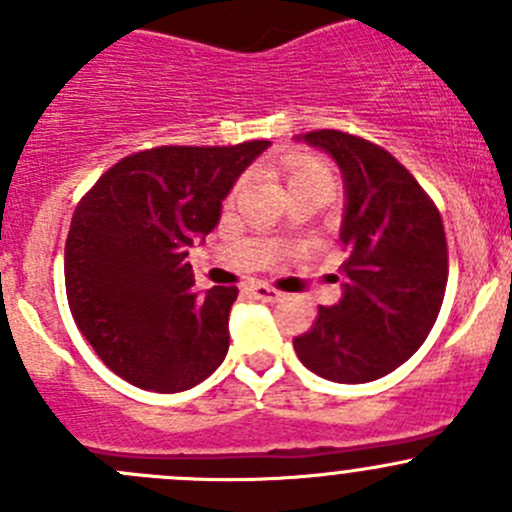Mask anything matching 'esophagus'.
I'll list each match as a JSON object with an SVG mask.
<instances>
[{"label":"esophagus","instance_id":"1","mask_svg":"<svg viewBox=\"0 0 512 512\" xmlns=\"http://www.w3.org/2000/svg\"><path fill=\"white\" fill-rule=\"evenodd\" d=\"M250 292H252V297L262 299V302H280V297H282V292H277V289L270 285H252Z\"/></svg>","mask_w":512,"mask_h":512}]
</instances>
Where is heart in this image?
Wrapping results in <instances>:
<instances>
[{"label":"heart","mask_w":512,"mask_h":512,"mask_svg":"<svg viewBox=\"0 0 512 512\" xmlns=\"http://www.w3.org/2000/svg\"><path fill=\"white\" fill-rule=\"evenodd\" d=\"M282 178H285L287 190L312 183L334 185L332 168L324 160L312 156H292L282 160Z\"/></svg>","instance_id":"obj_1"}]
</instances>
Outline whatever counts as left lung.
I'll return each mask as SVG.
<instances>
[{"mask_svg": "<svg viewBox=\"0 0 512 512\" xmlns=\"http://www.w3.org/2000/svg\"><path fill=\"white\" fill-rule=\"evenodd\" d=\"M299 141L342 170L347 260L342 299L319 307L294 352L322 379L366 384L411 359L436 324L448 282L443 220L414 175L376 143L327 128Z\"/></svg>", "mask_w": 512, "mask_h": 512, "instance_id": "obj_1", "label": "left lung"}]
</instances>
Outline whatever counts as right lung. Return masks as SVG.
I'll list each match as a JSON object with an SVG mask.
<instances>
[{
    "instance_id": "1",
    "label": "right lung",
    "mask_w": 512,
    "mask_h": 512,
    "mask_svg": "<svg viewBox=\"0 0 512 512\" xmlns=\"http://www.w3.org/2000/svg\"><path fill=\"white\" fill-rule=\"evenodd\" d=\"M270 141L160 146L118 160L76 205L64 277L71 314L98 359L138 389H193L223 364L235 287L193 292L185 260Z\"/></svg>"
}]
</instances>
